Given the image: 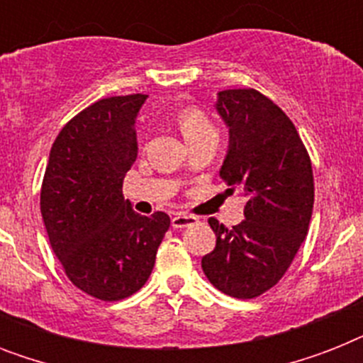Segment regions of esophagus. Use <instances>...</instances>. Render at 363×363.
<instances>
[{
  "mask_svg": "<svg viewBox=\"0 0 363 363\" xmlns=\"http://www.w3.org/2000/svg\"><path fill=\"white\" fill-rule=\"evenodd\" d=\"M198 224V218L190 215H182V213H177L173 218H171V226L173 228H188V226H196Z\"/></svg>",
  "mask_w": 363,
  "mask_h": 363,
  "instance_id": "1",
  "label": "esophagus"
}]
</instances>
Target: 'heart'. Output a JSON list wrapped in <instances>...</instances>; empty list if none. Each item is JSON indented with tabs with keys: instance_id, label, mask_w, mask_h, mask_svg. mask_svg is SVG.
Instances as JSON below:
<instances>
[{
	"instance_id": "heart-1",
	"label": "heart",
	"mask_w": 363,
	"mask_h": 363,
	"mask_svg": "<svg viewBox=\"0 0 363 363\" xmlns=\"http://www.w3.org/2000/svg\"><path fill=\"white\" fill-rule=\"evenodd\" d=\"M179 128H181L186 141H192V139L203 135H216L215 125L211 124L203 111L196 109V107H188L179 115Z\"/></svg>"
}]
</instances>
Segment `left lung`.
Listing matches in <instances>:
<instances>
[{
  "instance_id": "8db88e82",
  "label": "left lung",
  "mask_w": 363,
  "mask_h": 363,
  "mask_svg": "<svg viewBox=\"0 0 363 363\" xmlns=\"http://www.w3.org/2000/svg\"><path fill=\"white\" fill-rule=\"evenodd\" d=\"M228 128L220 179L247 198L233 228L209 218L216 247L201 267L211 284L239 299L267 292L292 264L309 230L315 182L292 121L258 90H224L215 104Z\"/></svg>"
}]
</instances>
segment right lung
<instances>
[{
	"label": "right lung",
	"mask_w": 363,
	"mask_h": 363,
	"mask_svg": "<svg viewBox=\"0 0 363 363\" xmlns=\"http://www.w3.org/2000/svg\"><path fill=\"white\" fill-rule=\"evenodd\" d=\"M147 96L99 99L56 137L41 188L48 241L69 281L104 301L147 282L169 216H141L122 196L137 158L135 122Z\"/></svg>",
	"instance_id": "add662e5"
}]
</instances>
